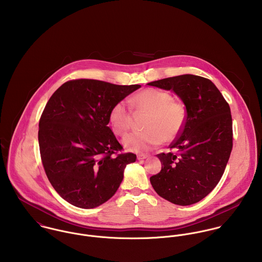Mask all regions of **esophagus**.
Segmentation results:
<instances>
[{
  "instance_id": "esophagus-1",
  "label": "esophagus",
  "mask_w": 262,
  "mask_h": 262,
  "mask_svg": "<svg viewBox=\"0 0 262 262\" xmlns=\"http://www.w3.org/2000/svg\"><path fill=\"white\" fill-rule=\"evenodd\" d=\"M147 157H148L147 154H138V155H137V159H138V160H142V159H145V158H147Z\"/></svg>"
}]
</instances>
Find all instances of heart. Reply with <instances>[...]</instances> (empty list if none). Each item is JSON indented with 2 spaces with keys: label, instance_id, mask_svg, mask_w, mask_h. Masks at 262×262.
<instances>
[{
  "label": "heart",
  "instance_id": "obj_1",
  "mask_svg": "<svg viewBox=\"0 0 262 262\" xmlns=\"http://www.w3.org/2000/svg\"><path fill=\"white\" fill-rule=\"evenodd\" d=\"M130 107L136 113H147L141 132H135L123 139L126 149L145 152L158 146L162 141L174 140L183 130L187 110L185 105L172 98L166 91L148 88L129 99ZM109 121L112 131L125 136L132 126V112L124 101L117 102L110 110Z\"/></svg>",
  "mask_w": 262,
  "mask_h": 262
}]
</instances>
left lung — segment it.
Instances as JSON below:
<instances>
[{
    "mask_svg": "<svg viewBox=\"0 0 262 262\" xmlns=\"http://www.w3.org/2000/svg\"><path fill=\"white\" fill-rule=\"evenodd\" d=\"M148 84L173 91L187 109L185 126L169 145L177 152L156 155L162 167L150 183L172 204L198 203L218 185L232 151L229 104L209 78L199 75H178Z\"/></svg>",
    "mask_w": 262,
    "mask_h": 262,
    "instance_id": "8db88e82",
    "label": "left lung"
}]
</instances>
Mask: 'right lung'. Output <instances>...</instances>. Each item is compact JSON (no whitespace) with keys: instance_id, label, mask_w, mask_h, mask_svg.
Returning a JSON list of instances; mask_svg holds the SVG:
<instances>
[{"instance_id":"right-lung-1","label":"right lung","mask_w":262,"mask_h":262,"mask_svg":"<svg viewBox=\"0 0 262 262\" xmlns=\"http://www.w3.org/2000/svg\"><path fill=\"white\" fill-rule=\"evenodd\" d=\"M98 79L64 82L39 120L38 141L45 173L57 193L82 209L96 208L117 191L124 168L136 160L108 126L113 106L139 89Z\"/></svg>"}]
</instances>
